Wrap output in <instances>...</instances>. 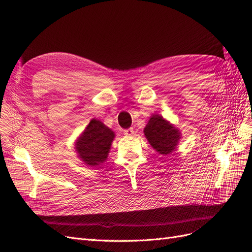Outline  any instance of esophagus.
Instances as JSON below:
<instances>
[{
    "label": "esophagus",
    "instance_id": "34e87169",
    "mask_svg": "<svg viewBox=\"0 0 252 252\" xmlns=\"http://www.w3.org/2000/svg\"><path fill=\"white\" fill-rule=\"evenodd\" d=\"M124 134H125V136H127V137L132 136V134H133V128H128V129H125L124 130Z\"/></svg>",
    "mask_w": 252,
    "mask_h": 252
}]
</instances>
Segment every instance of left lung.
I'll list each match as a JSON object with an SVG mask.
<instances>
[{"instance_id": "left-lung-1", "label": "left lung", "mask_w": 252, "mask_h": 252, "mask_svg": "<svg viewBox=\"0 0 252 252\" xmlns=\"http://www.w3.org/2000/svg\"><path fill=\"white\" fill-rule=\"evenodd\" d=\"M144 134L153 149L160 155L173 153L181 139L180 130L158 114L151 116L144 128Z\"/></svg>"}]
</instances>
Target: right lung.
<instances>
[{"instance_id":"1","label":"right lung","mask_w":252,"mask_h":252,"mask_svg":"<svg viewBox=\"0 0 252 252\" xmlns=\"http://www.w3.org/2000/svg\"><path fill=\"white\" fill-rule=\"evenodd\" d=\"M114 137L112 129L102 122L93 119L76 141L78 157L90 167L102 163L109 155Z\"/></svg>"}]
</instances>
